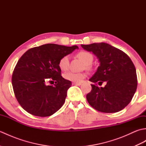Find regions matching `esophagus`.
Segmentation results:
<instances>
[{"label": "esophagus", "instance_id": "34e87169", "mask_svg": "<svg viewBox=\"0 0 146 146\" xmlns=\"http://www.w3.org/2000/svg\"><path fill=\"white\" fill-rule=\"evenodd\" d=\"M73 85H76V86H80L82 85V83H76V82H73L72 83Z\"/></svg>", "mask_w": 146, "mask_h": 146}]
</instances>
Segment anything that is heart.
Returning <instances> with one entry per match:
<instances>
[{"instance_id":"b5f03b06","label":"heart","mask_w":146,"mask_h":146,"mask_svg":"<svg viewBox=\"0 0 146 146\" xmlns=\"http://www.w3.org/2000/svg\"><path fill=\"white\" fill-rule=\"evenodd\" d=\"M76 56L84 63L87 69H89L90 68V64L92 63L93 59H94L93 55L90 52L85 51H80L76 54ZM58 66L59 68L63 71H66L68 69V67H69V58H68V56H64L60 59L58 63ZM63 76L65 79L68 80V81L79 83L81 82L82 80L85 78L86 75L83 73L67 71V72L64 73Z\"/></svg>"}]
</instances>
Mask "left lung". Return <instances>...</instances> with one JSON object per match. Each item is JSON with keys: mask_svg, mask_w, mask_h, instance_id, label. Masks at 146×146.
Instances as JSON below:
<instances>
[{"mask_svg": "<svg viewBox=\"0 0 146 146\" xmlns=\"http://www.w3.org/2000/svg\"><path fill=\"white\" fill-rule=\"evenodd\" d=\"M86 51H92L100 61L89 80L92 90L86 95L88 104L97 111L115 113L123 109L134 97L137 86V78L134 63L129 56L120 49L107 43L82 44ZM104 82V88H98Z\"/></svg>", "mask_w": 146, "mask_h": 146, "instance_id": "obj_1", "label": "left lung"}]
</instances>
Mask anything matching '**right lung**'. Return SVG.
<instances>
[{"instance_id": "1", "label": "right lung", "mask_w": 146, "mask_h": 146, "mask_svg": "<svg viewBox=\"0 0 146 146\" xmlns=\"http://www.w3.org/2000/svg\"><path fill=\"white\" fill-rule=\"evenodd\" d=\"M77 48L46 44L28 49L20 58L12 73V84L15 98L26 111L44 117L63 106L71 82L62 77L58 63ZM54 81V86L47 85Z\"/></svg>"}]
</instances>
